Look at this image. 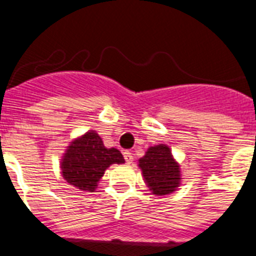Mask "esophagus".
Here are the masks:
<instances>
[{
    "mask_svg": "<svg viewBox=\"0 0 256 256\" xmlns=\"http://www.w3.org/2000/svg\"><path fill=\"white\" fill-rule=\"evenodd\" d=\"M123 155H124V159H126V164H130V162H133V155L130 151H124Z\"/></svg>",
    "mask_w": 256,
    "mask_h": 256,
    "instance_id": "1",
    "label": "esophagus"
}]
</instances>
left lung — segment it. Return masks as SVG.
<instances>
[{
	"instance_id": "left-lung-1",
	"label": "left lung",
	"mask_w": 256,
	"mask_h": 256,
	"mask_svg": "<svg viewBox=\"0 0 256 256\" xmlns=\"http://www.w3.org/2000/svg\"><path fill=\"white\" fill-rule=\"evenodd\" d=\"M138 168L144 183L155 196H165L177 191L182 182L180 165L165 144L148 148L138 160Z\"/></svg>"
}]
</instances>
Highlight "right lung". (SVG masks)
Segmentation results:
<instances>
[{"mask_svg": "<svg viewBox=\"0 0 256 256\" xmlns=\"http://www.w3.org/2000/svg\"><path fill=\"white\" fill-rule=\"evenodd\" d=\"M124 158L116 148H105L96 130H88L70 142L61 158V176L79 191L94 192L106 169L123 164Z\"/></svg>", "mask_w": 256, "mask_h": 256, "instance_id": "add662e5", "label": "right lung"}]
</instances>
